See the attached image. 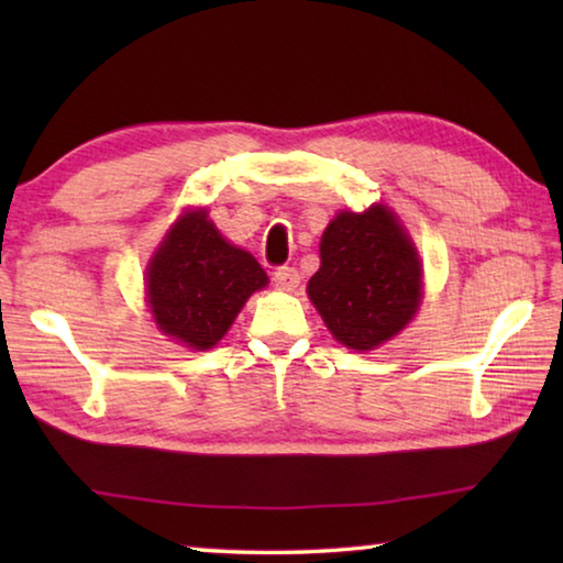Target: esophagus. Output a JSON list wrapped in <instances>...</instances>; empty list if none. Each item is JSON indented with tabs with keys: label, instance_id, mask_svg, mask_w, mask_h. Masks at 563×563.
I'll return each mask as SVG.
<instances>
[{
	"label": "esophagus",
	"instance_id": "34e87169",
	"mask_svg": "<svg viewBox=\"0 0 563 563\" xmlns=\"http://www.w3.org/2000/svg\"><path fill=\"white\" fill-rule=\"evenodd\" d=\"M273 283L278 290H295L300 283V275L298 271L290 268V265H280V268L273 273Z\"/></svg>",
	"mask_w": 563,
	"mask_h": 563
}]
</instances>
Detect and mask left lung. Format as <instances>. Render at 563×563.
Segmentation results:
<instances>
[{
  "label": "left lung",
  "mask_w": 563,
  "mask_h": 563,
  "mask_svg": "<svg viewBox=\"0 0 563 563\" xmlns=\"http://www.w3.org/2000/svg\"><path fill=\"white\" fill-rule=\"evenodd\" d=\"M419 275L417 251L395 213L373 206L330 221L308 295L335 340L373 350L412 320L422 298Z\"/></svg>",
  "instance_id": "8db88e82"
}]
</instances>
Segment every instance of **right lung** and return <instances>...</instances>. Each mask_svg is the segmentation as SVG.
Masks as SVG:
<instances>
[{
    "mask_svg": "<svg viewBox=\"0 0 563 563\" xmlns=\"http://www.w3.org/2000/svg\"><path fill=\"white\" fill-rule=\"evenodd\" d=\"M268 283L251 253L216 231L206 211L178 218L148 265V305L158 328L194 350L221 340L245 300Z\"/></svg>",
    "mask_w": 563,
    "mask_h": 563,
    "instance_id": "add662e5",
    "label": "right lung"
}]
</instances>
